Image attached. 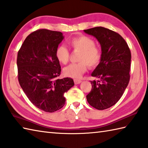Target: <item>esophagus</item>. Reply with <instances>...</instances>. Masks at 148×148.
<instances>
[{"label":"esophagus","mask_w":148,"mask_h":148,"mask_svg":"<svg viewBox=\"0 0 148 148\" xmlns=\"http://www.w3.org/2000/svg\"><path fill=\"white\" fill-rule=\"evenodd\" d=\"M74 83L75 84H80L81 82H82V81H81L79 79H74Z\"/></svg>","instance_id":"obj_1"}]
</instances>
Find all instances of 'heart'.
Masks as SVG:
<instances>
[{"label":"heart","mask_w":148,"mask_h":148,"mask_svg":"<svg viewBox=\"0 0 148 148\" xmlns=\"http://www.w3.org/2000/svg\"><path fill=\"white\" fill-rule=\"evenodd\" d=\"M68 45L74 51H79L77 64H72L65 67L63 72L65 76L77 79L86 72L88 67H97L101 62L102 50L95 45V40L86 36L74 37L69 40ZM57 60L66 64L70 58V53L64 46H60L55 51Z\"/></svg>","instance_id":"b5f03b06"}]
</instances>
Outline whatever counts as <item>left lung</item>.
I'll list each match as a JSON object with an SVG mask.
<instances>
[{
	"mask_svg": "<svg viewBox=\"0 0 148 148\" xmlns=\"http://www.w3.org/2000/svg\"><path fill=\"white\" fill-rule=\"evenodd\" d=\"M101 46L102 57L92 73L98 81H90L92 88L86 95L94 108L103 110L120 99L130 81L131 53L125 40L114 31L102 27L84 30Z\"/></svg>",
	"mask_w": 148,
	"mask_h": 148,
	"instance_id": "obj_1",
	"label": "left lung"
}]
</instances>
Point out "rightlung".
<instances>
[{
	"label": "right lung",
	"instance_id": "obj_1",
	"mask_svg": "<svg viewBox=\"0 0 148 148\" xmlns=\"http://www.w3.org/2000/svg\"><path fill=\"white\" fill-rule=\"evenodd\" d=\"M64 38L60 32L37 30L27 37L18 53L19 83L30 101L45 112L60 109L64 93L74 85L71 78L56 79L61 67L55 51Z\"/></svg>",
	"mask_w": 148,
	"mask_h": 148
}]
</instances>
